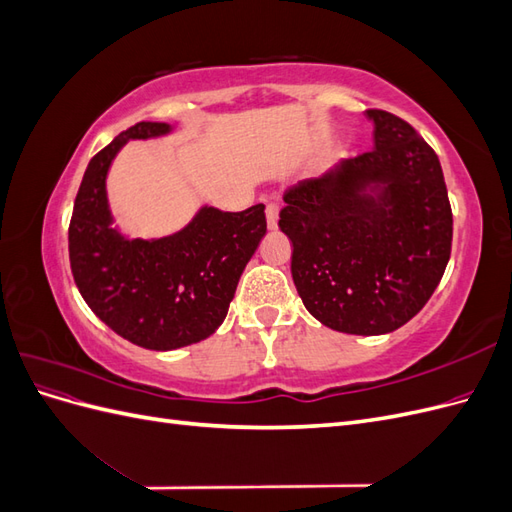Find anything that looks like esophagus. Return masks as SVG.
I'll use <instances>...</instances> for the list:
<instances>
[{
  "instance_id": "34e87169",
  "label": "esophagus",
  "mask_w": 512,
  "mask_h": 512,
  "mask_svg": "<svg viewBox=\"0 0 512 512\" xmlns=\"http://www.w3.org/2000/svg\"><path fill=\"white\" fill-rule=\"evenodd\" d=\"M265 213H267V226H269L271 230H275V228H277V220H280V205H277V203H269L267 209H265Z\"/></svg>"
}]
</instances>
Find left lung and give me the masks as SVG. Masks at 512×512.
Wrapping results in <instances>:
<instances>
[{
	"mask_svg": "<svg viewBox=\"0 0 512 512\" xmlns=\"http://www.w3.org/2000/svg\"><path fill=\"white\" fill-rule=\"evenodd\" d=\"M374 149L286 190L280 228L292 280L324 327L382 335L421 312L451 258L440 160L408 121L369 108ZM382 184L376 201L362 190Z\"/></svg>",
	"mask_w": 512,
	"mask_h": 512,
	"instance_id": "left-lung-1",
	"label": "left lung"
}]
</instances>
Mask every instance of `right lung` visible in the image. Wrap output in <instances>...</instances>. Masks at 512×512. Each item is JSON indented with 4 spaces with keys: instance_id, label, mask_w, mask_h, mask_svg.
Returning a JSON list of instances; mask_svg holds the SVG:
<instances>
[{
    "instance_id": "1",
    "label": "right lung",
    "mask_w": 512,
    "mask_h": 512,
    "mask_svg": "<svg viewBox=\"0 0 512 512\" xmlns=\"http://www.w3.org/2000/svg\"><path fill=\"white\" fill-rule=\"evenodd\" d=\"M168 123L141 121L91 158L68 228L70 269L85 303L128 342L175 350L220 327L239 277L267 232L265 205L241 213L213 207L164 239H126L111 228L106 173L130 138H151Z\"/></svg>"
}]
</instances>
